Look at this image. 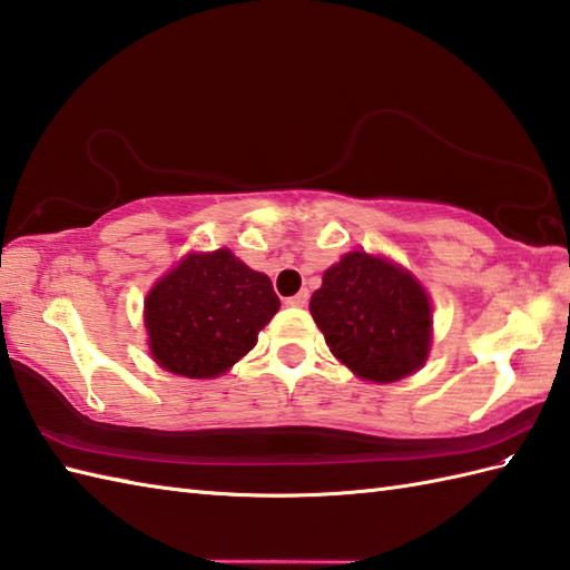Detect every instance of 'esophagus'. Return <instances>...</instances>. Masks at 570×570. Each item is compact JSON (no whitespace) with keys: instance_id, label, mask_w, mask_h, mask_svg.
I'll return each instance as SVG.
<instances>
[{"instance_id":"1","label":"esophagus","mask_w":570,"mask_h":570,"mask_svg":"<svg viewBox=\"0 0 570 570\" xmlns=\"http://www.w3.org/2000/svg\"><path fill=\"white\" fill-rule=\"evenodd\" d=\"M308 292H298L296 296H292V298H286V304L288 306H296V308H304V306H308Z\"/></svg>"}]
</instances>
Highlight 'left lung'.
Here are the masks:
<instances>
[{
  "label": "left lung",
  "instance_id": "8db88e82",
  "mask_svg": "<svg viewBox=\"0 0 570 570\" xmlns=\"http://www.w3.org/2000/svg\"><path fill=\"white\" fill-rule=\"evenodd\" d=\"M311 316L331 353L370 382H396L419 370L431 345V304L402 266L350 252L323 274Z\"/></svg>",
  "mask_w": 570,
  "mask_h": 570
}]
</instances>
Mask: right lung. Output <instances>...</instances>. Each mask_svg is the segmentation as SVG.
<instances>
[{"label": "right lung", "mask_w": 570, "mask_h": 570, "mask_svg": "<svg viewBox=\"0 0 570 570\" xmlns=\"http://www.w3.org/2000/svg\"><path fill=\"white\" fill-rule=\"evenodd\" d=\"M278 298L266 274L252 272L229 249L190 254L156 284L147 304L154 360L180 377H217L257 345Z\"/></svg>", "instance_id": "right-lung-1"}]
</instances>
